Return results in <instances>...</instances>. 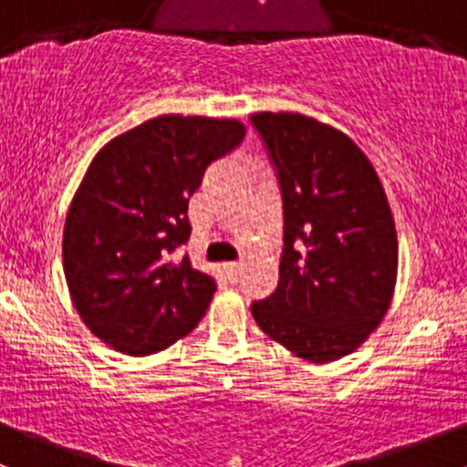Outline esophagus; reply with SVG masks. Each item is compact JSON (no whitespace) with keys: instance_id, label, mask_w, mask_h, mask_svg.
<instances>
[{"instance_id":"1","label":"esophagus","mask_w":467,"mask_h":467,"mask_svg":"<svg viewBox=\"0 0 467 467\" xmlns=\"http://www.w3.org/2000/svg\"><path fill=\"white\" fill-rule=\"evenodd\" d=\"M223 272L227 274L229 281L235 283V281H238L240 272H243V265H240V263H224V265H223Z\"/></svg>"}]
</instances>
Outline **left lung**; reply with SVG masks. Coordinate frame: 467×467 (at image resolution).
Listing matches in <instances>:
<instances>
[{
    "label": "left lung",
    "mask_w": 467,
    "mask_h": 467,
    "mask_svg": "<svg viewBox=\"0 0 467 467\" xmlns=\"http://www.w3.org/2000/svg\"><path fill=\"white\" fill-rule=\"evenodd\" d=\"M283 198L278 285L252 315L307 362H335L387 315L398 235L376 168L353 139L296 112L252 114Z\"/></svg>",
    "instance_id": "obj_1"
}]
</instances>
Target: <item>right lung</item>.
Segmentation results:
<instances>
[{
  "label": "right lung",
  "mask_w": 467,
  "mask_h": 467,
  "mask_svg": "<svg viewBox=\"0 0 467 467\" xmlns=\"http://www.w3.org/2000/svg\"><path fill=\"white\" fill-rule=\"evenodd\" d=\"M243 137L235 119L163 114L91 160L67 211L62 263L80 319L119 353L168 348L204 317L215 281L177 249L204 171Z\"/></svg>",
  "instance_id": "add662e5"
}]
</instances>
